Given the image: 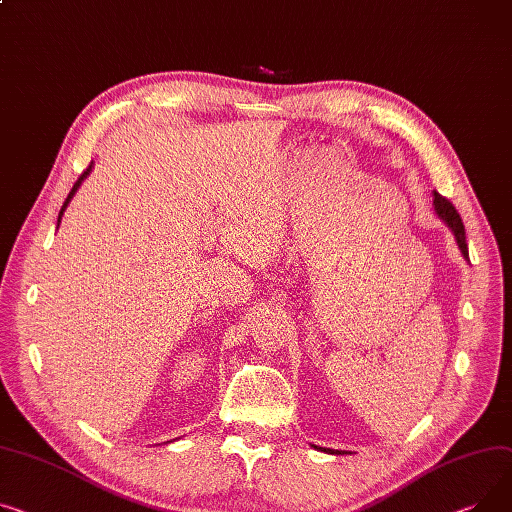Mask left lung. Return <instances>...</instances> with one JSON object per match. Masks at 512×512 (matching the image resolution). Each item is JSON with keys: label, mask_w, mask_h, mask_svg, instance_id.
Instances as JSON below:
<instances>
[{"label": "left lung", "mask_w": 512, "mask_h": 512, "mask_svg": "<svg viewBox=\"0 0 512 512\" xmlns=\"http://www.w3.org/2000/svg\"><path fill=\"white\" fill-rule=\"evenodd\" d=\"M434 210H436L438 218L445 220L447 226L453 230L455 241H457V245H459L463 257L469 259V251H467V243H465V226H463V220H461L459 212L455 210L453 203H451L447 197H442L440 193L434 191ZM315 449H321V447H315ZM321 451H325V453H335L333 449H321Z\"/></svg>", "instance_id": "obj_1"}]
</instances>
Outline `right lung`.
I'll return each instance as SVG.
<instances>
[{
	"label": "right lung",
	"instance_id": "1",
	"mask_svg": "<svg viewBox=\"0 0 512 512\" xmlns=\"http://www.w3.org/2000/svg\"><path fill=\"white\" fill-rule=\"evenodd\" d=\"M90 170H92V162H90V164H88V168H86V170H84V173H82V175H80V179H78V181H76V183H74V187H72V191H70V195H67V199H65V201H63V206H61V212H59V220H57V226H59V222H61V216H63V212H65V208H67V203H70V201H72V197H74V195H76V191H78V187H80V185H82V181H84V179H86V177H88V175H90Z\"/></svg>",
	"mask_w": 512,
	"mask_h": 512
}]
</instances>
